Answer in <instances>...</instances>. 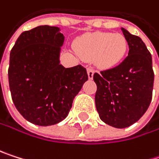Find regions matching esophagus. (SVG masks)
<instances>
[{
	"mask_svg": "<svg viewBox=\"0 0 159 159\" xmlns=\"http://www.w3.org/2000/svg\"><path fill=\"white\" fill-rule=\"evenodd\" d=\"M94 71H95V70H94L93 68H91V67L88 68V74H89V79H92V78H93Z\"/></svg>",
	"mask_w": 159,
	"mask_h": 159,
	"instance_id": "obj_1",
	"label": "esophagus"
}]
</instances>
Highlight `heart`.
I'll return each instance as SVG.
<instances>
[{"label": "heart", "mask_w": 159, "mask_h": 159, "mask_svg": "<svg viewBox=\"0 0 159 159\" xmlns=\"http://www.w3.org/2000/svg\"><path fill=\"white\" fill-rule=\"evenodd\" d=\"M74 48L82 58L93 59L101 68H112L124 58L128 42L122 34L95 32L78 38Z\"/></svg>", "instance_id": "heart-1"}]
</instances>
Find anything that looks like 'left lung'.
I'll use <instances>...</instances> for the list:
<instances>
[{
  "label": "left lung",
  "instance_id": "1",
  "mask_svg": "<svg viewBox=\"0 0 159 159\" xmlns=\"http://www.w3.org/2000/svg\"><path fill=\"white\" fill-rule=\"evenodd\" d=\"M122 32L129 55L117 66L93 75L100 118L117 129L131 126L144 115L152 101L155 76L152 56L145 43L125 29Z\"/></svg>",
  "mask_w": 159,
  "mask_h": 159
}]
</instances>
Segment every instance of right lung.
<instances>
[{
	"instance_id": "right-lung-1",
	"label": "right lung",
	"mask_w": 159,
	"mask_h": 159,
	"mask_svg": "<svg viewBox=\"0 0 159 159\" xmlns=\"http://www.w3.org/2000/svg\"><path fill=\"white\" fill-rule=\"evenodd\" d=\"M58 30L45 25L26 30L10 53L8 80L13 102L26 120L38 126L65 119L89 79L82 65L64 68L59 64L64 37Z\"/></svg>"
}]
</instances>
